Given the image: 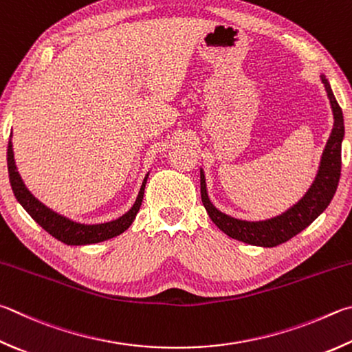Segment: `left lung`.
<instances>
[{
  "label": "left lung",
  "mask_w": 352,
  "mask_h": 352,
  "mask_svg": "<svg viewBox=\"0 0 352 352\" xmlns=\"http://www.w3.org/2000/svg\"><path fill=\"white\" fill-rule=\"evenodd\" d=\"M320 80L324 86V91L328 94L332 115H334V126H332L331 135L323 149L314 182H312L306 194L294 206L280 215L266 220L249 221L235 219V217L221 212L210 201L206 188V177H204V170L200 168L201 201L208 210L210 220L228 237L261 248L278 246L291 240L294 235L302 232L305 228H308L328 208V204L331 203L337 190L338 180H340L344 124L342 109L337 103L334 94H332L329 81L324 75H320Z\"/></svg>",
  "instance_id": "1"
}]
</instances>
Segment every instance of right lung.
Here are the masks:
<instances>
[{
	"mask_svg": "<svg viewBox=\"0 0 352 352\" xmlns=\"http://www.w3.org/2000/svg\"><path fill=\"white\" fill-rule=\"evenodd\" d=\"M8 169H9V180L14 195L18 200V203L25 209L32 219H34L38 225H40L44 231L49 232L52 237L60 240L66 245L70 246H82V245H94V243H100L104 240H109L117 237V235L123 234L127 228L132 225V221L135 220L137 212L140 210L144 195L146 182H148L149 172L146 174L142 188L137 195L135 203L132 204V208L127 210L118 219L106 221V223H95V225H87V223L75 221L69 217L61 215L55 212L54 209L47 208L46 204L41 203L38 198L30 192L25 186L20 172L16 169L15 158H14V144L12 140H9L8 146Z\"/></svg>",
	"mask_w": 352,
	"mask_h": 352,
	"instance_id": "add662e5",
	"label": "right lung"
}]
</instances>
